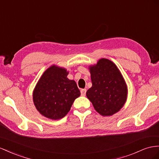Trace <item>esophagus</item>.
I'll return each instance as SVG.
<instances>
[{"instance_id": "1", "label": "esophagus", "mask_w": 159, "mask_h": 159, "mask_svg": "<svg viewBox=\"0 0 159 159\" xmlns=\"http://www.w3.org/2000/svg\"><path fill=\"white\" fill-rule=\"evenodd\" d=\"M80 92H81V95L82 96H85V94H86V89H81Z\"/></svg>"}]
</instances>
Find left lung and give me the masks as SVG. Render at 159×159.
<instances>
[{"label": "left lung", "mask_w": 159, "mask_h": 159, "mask_svg": "<svg viewBox=\"0 0 159 159\" xmlns=\"http://www.w3.org/2000/svg\"><path fill=\"white\" fill-rule=\"evenodd\" d=\"M92 86L86 92L94 108L103 116H110L120 110L127 99L128 89L117 66L102 58L89 66Z\"/></svg>", "instance_id": "left-lung-1"}]
</instances>
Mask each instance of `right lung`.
<instances>
[{"mask_svg": "<svg viewBox=\"0 0 159 159\" xmlns=\"http://www.w3.org/2000/svg\"><path fill=\"white\" fill-rule=\"evenodd\" d=\"M68 74L65 68L53 65L38 81L33 99L37 110L45 117L52 120L63 118L80 96L75 81L67 78Z\"/></svg>", "mask_w": 159, "mask_h": 159, "instance_id": "obj_1", "label": "right lung"}]
</instances>
